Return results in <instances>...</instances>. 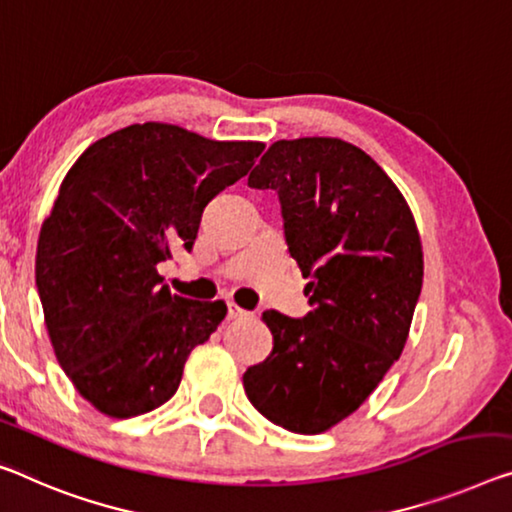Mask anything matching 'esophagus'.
<instances>
[{
    "label": "esophagus",
    "mask_w": 512,
    "mask_h": 512,
    "mask_svg": "<svg viewBox=\"0 0 512 512\" xmlns=\"http://www.w3.org/2000/svg\"><path fill=\"white\" fill-rule=\"evenodd\" d=\"M226 306H229V313H226V316H229V320H235V318H245L247 316V311L245 309H240L238 304L235 302H226Z\"/></svg>",
    "instance_id": "1"
}]
</instances>
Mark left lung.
Wrapping results in <instances>:
<instances>
[{"instance_id": "obj_1", "label": "left lung", "mask_w": 512, "mask_h": 512, "mask_svg": "<svg viewBox=\"0 0 512 512\" xmlns=\"http://www.w3.org/2000/svg\"><path fill=\"white\" fill-rule=\"evenodd\" d=\"M247 183L279 194L311 311L263 313L274 348L242 384L267 421L318 435L355 412L405 348L423 283L419 231L380 164L343 139L274 141Z\"/></svg>"}]
</instances>
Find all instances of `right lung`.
Here are the masks:
<instances>
[{
    "label": "right lung",
    "mask_w": 512,
    "mask_h": 512,
    "mask_svg": "<svg viewBox=\"0 0 512 512\" xmlns=\"http://www.w3.org/2000/svg\"><path fill=\"white\" fill-rule=\"evenodd\" d=\"M263 148L135 123L70 167L38 238L36 286L54 355L102 414L167 403L190 352L224 320V302L171 295L155 265L171 245L192 251L203 208Z\"/></svg>",
    "instance_id": "1"
}]
</instances>
